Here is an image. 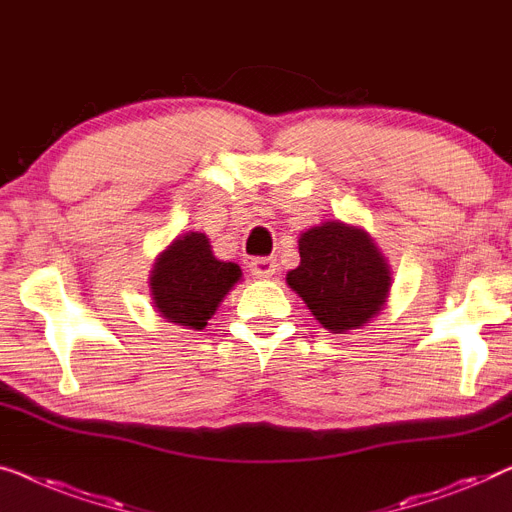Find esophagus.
I'll return each mask as SVG.
<instances>
[{
    "label": "esophagus",
    "instance_id": "1",
    "mask_svg": "<svg viewBox=\"0 0 512 512\" xmlns=\"http://www.w3.org/2000/svg\"><path fill=\"white\" fill-rule=\"evenodd\" d=\"M250 271L255 278H271L278 271V262L273 257H253L250 259Z\"/></svg>",
    "mask_w": 512,
    "mask_h": 512
}]
</instances>
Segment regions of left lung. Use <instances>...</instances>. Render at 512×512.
I'll return each mask as SVG.
<instances>
[{
    "label": "left lung",
    "instance_id": "8db88e82",
    "mask_svg": "<svg viewBox=\"0 0 512 512\" xmlns=\"http://www.w3.org/2000/svg\"><path fill=\"white\" fill-rule=\"evenodd\" d=\"M297 269L287 285L320 325L343 334L376 318L390 292V266L364 229L338 220L311 227L299 239Z\"/></svg>",
    "mask_w": 512,
    "mask_h": 512
}]
</instances>
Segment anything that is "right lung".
<instances>
[{
    "label": "right lung",
    "instance_id": "1",
    "mask_svg": "<svg viewBox=\"0 0 512 512\" xmlns=\"http://www.w3.org/2000/svg\"><path fill=\"white\" fill-rule=\"evenodd\" d=\"M239 278V264L215 259L206 234L187 232L157 257L150 290L164 320L204 329Z\"/></svg>",
    "mask_w": 512,
    "mask_h": 512
}]
</instances>
